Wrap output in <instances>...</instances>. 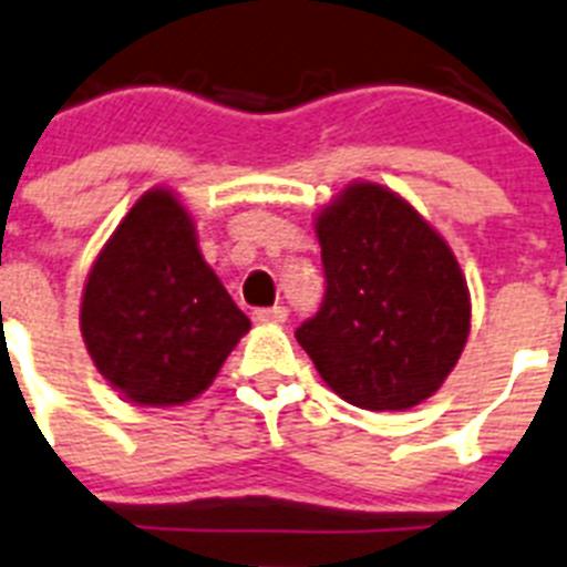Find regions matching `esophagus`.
Listing matches in <instances>:
<instances>
[{
    "label": "esophagus",
    "mask_w": 567,
    "mask_h": 567,
    "mask_svg": "<svg viewBox=\"0 0 567 567\" xmlns=\"http://www.w3.org/2000/svg\"><path fill=\"white\" fill-rule=\"evenodd\" d=\"M289 318L287 307H264L255 309V321L258 323H284Z\"/></svg>",
    "instance_id": "esophagus-1"
}]
</instances>
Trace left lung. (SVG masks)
I'll use <instances>...</instances> for the list:
<instances>
[{
    "label": "left lung",
    "mask_w": 567,
    "mask_h": 567,
    "mask_svg": "<svg viewBox=\"0 0 567 567\" xmlns=\"http://www.w3.org/2000/svg\"><path fill=\"white\" fill-rule=\"evenodd\" d=\"M321 309L295 330L355 408L408 410L442 386L471 332V298L442 235L408 200L355 183L318 215Z\"/></svg>",
    "instance_id": "left-lung-1"
}]
</instances>
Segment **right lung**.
<instances>
[{
  "instance_id": "right-lung-1",
  "label": "right lung",
  "mask_w": 567,
  "mask_h": 567,
  "mask_svg": "<svg viewBox=\"0 0 567 567\" xmlns=\"http://www.w3.org/2000/svg\"><path fill=\"white\" fill-rule=\"evenodd\" d=\"M80 327L114 390L134 404L168 408L215 381L251 323L203 260L188 212L154 188L91 266Z\"/></svg>"
}]
</instances>
